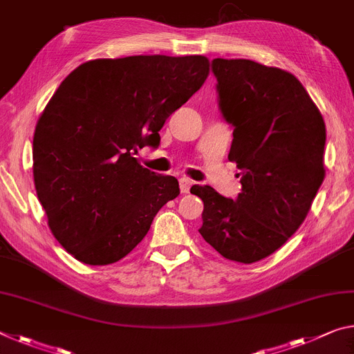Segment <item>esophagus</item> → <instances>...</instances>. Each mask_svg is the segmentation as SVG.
<instances>
[{
  "mask_svg": "<svg viewBox=\"0 0 354 354\" xmlns=\"http://www.w3.org/2000/svg\"><path fill=\"white\" fill-rule=\"evenodd\" d=\"M190 186H192V181L187 178H179V189H181V194H189Z\"/></svg>",
  "mask_w": 354,
  "mask_h": 354,
  "instance_id": "34e87169",
  "label": "esophagus"
}]
</instances>
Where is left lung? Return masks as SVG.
<instances>
[{
	"label": "left lung",
	"instance_id": "left-lung-1",
	"mask_svg": "<svg viewBox=\"0 0 354 354\" xmlns=\"http://www.w3.org/2000/svg\"><path fill=\"white\" fill-rule=\"evenodd\" d=\"M218 106L233 126L228 159L241 170V194L225 198L192 186L203 200L198 230L232 261H260L304 222L324 179L326 126L293 74L250 59H212Z\"/></svg>",
	"mask_w": 354,
	"mask_h": 354
}]
</instances>
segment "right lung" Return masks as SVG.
Returning <instances> with one entry per match:
<instances>
[{
  "label": "right lung",
  "mask_w": 354,
  "mask_h": 354,
  "mask_svg": "<svg viewBox=\"0 0 354 354\" xmlns=\"http://www.w3.org/2000/svg\"><path fill=\"white\" fill-rule=\"evenodd\" d=\"M207 75L206 56L140 55L88 61L56 89L36 124L32 175L53 236L78 261L124 258L178 197L176 178L133 156L159 147L167 118Z\"/></svg>",
  "instance_id": "1"
}]
</instances>
